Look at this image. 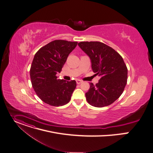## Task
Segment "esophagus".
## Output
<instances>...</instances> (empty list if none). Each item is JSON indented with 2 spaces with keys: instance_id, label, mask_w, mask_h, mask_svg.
I'll use <instances>...</instances> for the list:
<instances>
[{
  "instance_id": "obj_1",
  "label": "esophagus",
  "mask_w": 153,
  "mask_h": 153,
  "mask_svg": "<svg viewBox=\"0 0 153 153\" xmlns=\"http://www.w3.org/2000/svg\"><path fill=\"white\" fill-rule=\"evenodd\" d=\"M82 82V80H79V79H77V80H76V83H77V84H81Z\"/></svg>"
}]
</instances>
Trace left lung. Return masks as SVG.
<instances>
[{
    "mask_svg": "<svg viewBox=\"0 0 153 153\" xmlns=\"http://www.w3.org/2000/svg\"><path fill=\"white\" fill-rule=\"evenodd\" d=\"M78 45L90 57L93 73L101 77L98 84H90L85 93L87 102L96 107L110 105L121 95L127 84L126 64L115 50L102 42L82 41Z\"/></svg>",
    "mask_w": 153,
    "mask_h": 153,
    "instance_id": "8db88e82",
    "label": "left lung"
}]
</instances>
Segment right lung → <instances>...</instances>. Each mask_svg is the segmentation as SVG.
<instances>
[{"mask_svg": "<svg viewBox=\"0 0 153 153\" xmlns=\"http://www.w3.org/2000/svg\"><path fill=\"white\" fill-rule=\"evenodd\" d=\"M77 41L56 39L41 48L35 53L30 69L32 87L44 102L52 106L68 103L76 87L75 80L58 79L67 57Z\"/></svg>", "mask_w": 153, "mask_h": 153, "instance_id": "obj_1", "label": "right lung"}]
</instances>
